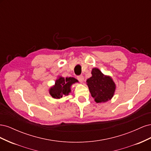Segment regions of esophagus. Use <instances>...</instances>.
Returning <instances> with one entry per match:
<instances>
[{"instance_id": "esophagus-1", "label": "esophagus", "mask_w": 151, "mask_h": 151, "mask_svg": "<svg viewBox=\"0 0 151 151\" xmlns=\"http://www.w3.org/2000/svg\"><path fill=\"white\" fill-rule=\"evenodd\" d=\"M77 79H78L81 82V83H83V81H84V77L83 76H77Z\"/></svg>"}]
</instances>
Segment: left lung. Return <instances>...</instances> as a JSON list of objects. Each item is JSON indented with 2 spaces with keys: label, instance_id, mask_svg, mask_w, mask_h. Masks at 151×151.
I'll list each match as a JSON object with an SVG mask.
<instances>
[{
  "label": "left lung",
  "instance_id": "obj_1",
  "mask_svg": "<svg viewBox=\"0 0 151 151\" xmlns=\"http://www.w3.org/2000/svg\"><path fill=\"white\" fill-rule=\"evenodd\" d=\"M91 76L86 81L89 92L96 103H106L113 97L116 84L112 77L104 75L99 68H93Z\"/></svg>",
  "mask_w": 151,
  "mask_h": 151
}]
</instances>
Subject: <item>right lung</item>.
Returning <instances> with one entry per match:
<instances>
[{"label": "right lung", "mask_w": 151, "mask_h": 151, "mask_svg": "<svg viewBox=\"0 0 151 151\" xmlns=\"http://www.w3.org/2000/svg\"><path fill=\"white\" fill-rule=\"evenodd\" d=\"M78 82L74 77H70L65 78L58 76L55 84L50 88L49 94L54 99H60L69 94L71 93V86Z\"/></svg>", "instance_id": "1"}]
</instances>
